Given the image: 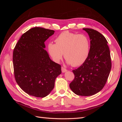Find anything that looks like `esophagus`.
Returning <instances> with one entry per match:
<instances>
[{"mask_svg": "<svg viewBox=\"0 0 122 122\" xmlns=\"http://www.w3.org/2000/svg\"><path fill=\"white\" fill-rule=\"evenodd\" d=\"M67 71H68V70L66 69H65V68H64L63 67H61V71H62V73H65L66 72H67Z\"/></svg>", "mask_w": 122, "mask_h": 122, "instance_id": "obj_1", "label": "esophagus"}]
</instances>
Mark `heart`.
I'll return each instance as SVG.
<instances>
[{
  "label": "heart",
  "mask_w": 122,
  "mask_h": 122,
  "mask_svg": "<svg viewBox=\"0 0 122 122\" xmlns=\"http://www.w3.org/2000/svg\"><path fill=\"white\" fill-rule=\"evenodd\" d=\"M55 43L48 44V51L52 60L58 62L64 57L68 64L77 67L83 64L90 52V41L87 36L82 34L65 31L59 35Z\"/></svg>",
  "instance_id": "heart-1"
}]
</instances>
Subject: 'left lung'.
<instances>
[{"label": "left lung", "mask_w": 122, "mask_h": 122, "mask_svg": "<svg viewBox=\"0 0 122 122\" xmlns=\"http://www.w3.org/2000/svg\"><path fill=\"white\" fill-rule=\"evenodd\" d=\"M83 29L90 39V52L84 63L72 71L75 77L70 87L77 95L89 96L104 87L111 70L112 61L108 42L104 36L93 29Z\"/></svg>", "instance_id": "1"}]
</instances>
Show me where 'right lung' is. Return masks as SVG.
Returning <instances> with one entry per match:
<instances>
[{"mask_svg":"<svg viewBox=\"0 0 122 122\" xmlns=\"http://www.w3.org/2000/svg\"><path fill=\"white\" fill-rule=\"evenodd\" d=\"M54 32L42 27L32 28L22 35L14 49L15 78L21 89L29 95L47 96L61 73V66L51 60L44 49V42Z\"/></svg>","mask_w":122,"mask_h":122,"instance_id":"add662e5","label":"right lung"}]
</instances>
